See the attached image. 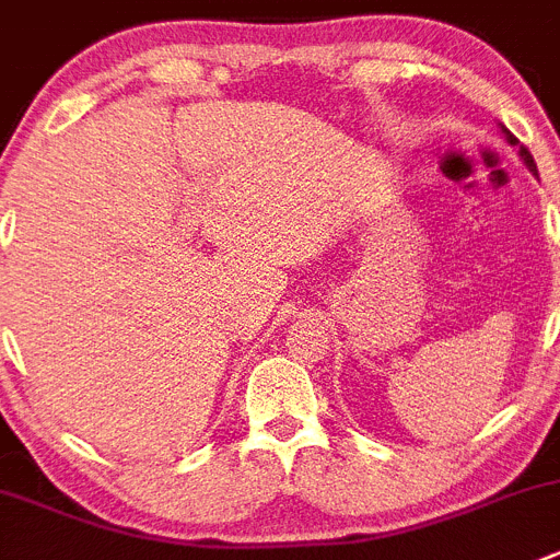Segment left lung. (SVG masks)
<instances>
[{
    "mask_svg": "<svg viewBox=\"0 0 560 560\" xmlns=\"http://www.w3.org/2000/svg\"><path fill=\"white\" fill-rule=\"evenodd\" d=\"M503 135H505V140L511 142V145H520V140H516V137L511 135L509 129H503ZM520 156H523V162L528 164V170H530V173H536V162H534V156H530V151H528V148H525V145H520Z\"/></svg>",
    "mask_w": 560,
    "mask_h": 560,
    "instance_id": "1",
    "label": "left lung"
}]
</instances>
